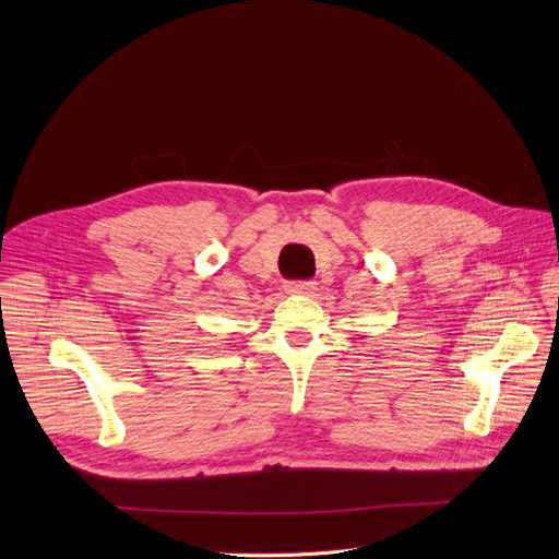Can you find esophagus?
<instances>
[{"instance_id":"1","label":"esophagus","mask_w":559,"mask_h":559,"mask_svg":"<svg viewBox=\"0 0 559 559\" xmlns=\"http://www.w3.org/2000/svg\"><path fill=\"white\" fill-rule=\"evenodd\" d=\"M287 292H295V295H312V292L317 289V283L312 281H292L285 285Z\"/></svg>"}]
</instances>
